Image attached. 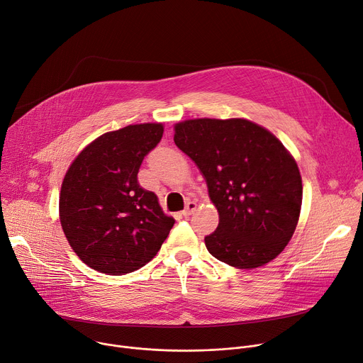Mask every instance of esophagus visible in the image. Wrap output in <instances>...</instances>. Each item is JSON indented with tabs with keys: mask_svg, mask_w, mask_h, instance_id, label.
Returning <instances> with one entry per match:
<instances>
[{
	"mask_svg": "<svg viewBox=\"0 0 363 363\" xmlns=\"http://www.w3.org/2000/svg\"><path fill=\"white\" fill-rule=\"evenodd\" d=\"M195 210H196V202H194V201H189V202L186 203V208L182 211V216L186 218V217L192 216V214L195 213Z\"/></svg>",
	"mask_w": 363,
	"mask_h": 363,
	"instance_id": "obj_1",
	"label": "esophagus"
}]
</instances>
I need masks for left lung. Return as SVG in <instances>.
<instances>
[{"instance_id":"left-lung-1","label":"left lung","mask_w":363,"mask_h":363,"mask_svg":"<svg viewBox=\"0 0 363 363\" xmlns=\"http://www.w3.org/2000/svg\"><path fill=\"white\" fill-rule=\"evenodd\" d=\"M175 145L202 172L220 223L205 237L217 260L255 269L289 244L301 208L296 161L267 129L245 119H194L175 125Z\"/></svg>"}]
</instances>
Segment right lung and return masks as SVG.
I'll use <instances>...</instances> for the list:
<instances>
[{"label":"right lung","mask_w":363,"mask_h":363,"mask_svg":"<svg viewBox=\"0 0 363 363\" xmlns=\"http://www.w3.org/2000/svg\"><path fill=\"white\" fill-rule=\"evenodd\" d=\"M164 133L161 123L129 125L87 145L60 192V223L80 260L100 273H132L157 255L175 224L138 172Z\"/></svg>","instance_id":"obj_1"}]
</instances>
